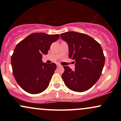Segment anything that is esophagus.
Listing matches in <instances>:
<instances>
[{"mask_svg":"<svg viewBox=\"0 0 121 121\" xmlns=\"http://www.w3.org/2000/svg\"><path fill=\"white\" fill-rule=\"evenodd\" d=\"M57 67H61V66H62L60 64H57Z\"/></svg>","mask_w":121,"mask_h":121,"instance_id":"1","label":"esophagus"}]
</instances>
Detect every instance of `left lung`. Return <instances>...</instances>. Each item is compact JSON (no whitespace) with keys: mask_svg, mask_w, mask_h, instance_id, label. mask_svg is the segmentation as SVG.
<instances>
[{"mask_svg":"<svg viewBox=\"0 0 121 121\" xmlns=\"http://www.w3.org/2000/svg\"><path fill=\"white\" fill-rule=\"evenodd\" d=\"M61 37L68 44L69 57L75 61V70L64 66L62 78L66 86L74 91H86L100 77L105 57L96 40L85 34L70 31Z\"/></svg>","mask_w":121,"mask_h":121,"instance_id":"left-lung-1","label":"left lung"}]
</instances>
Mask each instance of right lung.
Returning <instances> with one entry per match:
<instances>
[{
	"mask_svg": "<svg viewBox=\"0 0 121 121\" xmlns=\"http://www.w3.org/2000/svg\"><path fill=\"white\" fill-rule=\"evenodd\" d=\"M59 34L33 33L19 42L11 56L14 77L19 85L27 93L38 94L49 86L56 69L55 63H43L51 44L59 39Z\"/></svg>",
	"mask_w": 121,
	"mask_h": 121,
	"instance_id": "1",
	"label": "right lung"
}]
</instances>
